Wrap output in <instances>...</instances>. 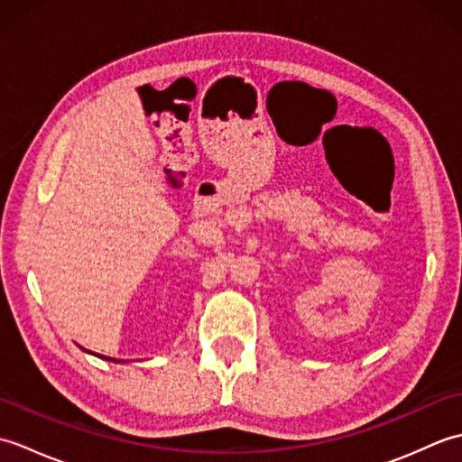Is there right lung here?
Segmentation results:
<instances>
[{"mask_svg": "<svg viewBox=\"0 0 462 462\" xmlns=\"http://www.w3.org/2000/svg\"><path fill=\"white\" fill-rule=\"evenodd\" d=\"M99 357H105V356H99ZM105 359H109V357H105ZM111 361H115V359H111Z\"/></svg>", "mask_w": 462, "mask_h": 462, "instance_id": "add662e5", "label": "right lung"}]
</instances>
